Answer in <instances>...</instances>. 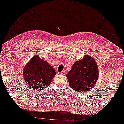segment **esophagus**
Instances as JSON below:
<instances>
[{"label": "esophagus", "mask_w": 124, "mask_h": 124, "mask_svg": "<svg viewBox=\"0 0 124 124\" xmlns=\"http://www.w3.org/2000/svg\"><path fill=\"white\" fill-rule=\"evenodd\" d=\"M65 73H66V72L65 71H62L61 72H59V74H60V75H65Z\"/></svg>", "instance_id": "1"}]
</instances>
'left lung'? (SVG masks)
<instances>
[{
    "instance_id": "1",
    "label": "left lung",
    "mask_w": 124,
    "mask_h": 124,
    "mask_svg": "<svg viewBox=\"0 0 124 124\" xmlns=\"http://www.w3.org/2000/svg\"><path fill=\"white\" fill-rule=\"evenodd\" d=\"M71 88L77 92H87L94 87L99 78L97 63L88 55L76 61L66 76Z\"/></svg>"
}]
</instances>
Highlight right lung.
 Returning a JSON list of instances; mask_svg holds the SVG:
<instances>
[{
  "label": "right lung",
  "instance_id": "obj_1",
  "mask_svg": "<svg viewBox=\"0 0 124 124\" xmlns=\"http://www.w3.org/2000/svg\"><path fill=\"white\" fill-rule=\"evenodd\" d=\"M55 75L54 68L46 61L41 59L38 55L31 59L23 72L26 84L36 91L48 87Z\"/></svg>",
  "mask_w": 124,
  "mask_h": 124
}]
</instances>
